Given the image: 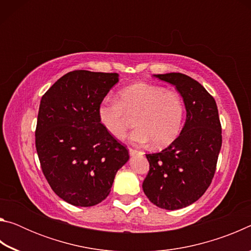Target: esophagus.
I'll return each mask as SVG.
<instances>
[{"instance_id":"obj_1","label":"esophagus","mask_w":251,"mask_h":251,"mask_svg":"<svg viewBox=\"0 0 251 251\" xmlns=\"http://www.w3.org/2000/svg\"><path fill=\"white\" fill-rule=\"evenodd\" d=\"M129 154L133 156V155H137V154H143V151H137V150H134V148H129Z\"/></svg>"}]
</instances>
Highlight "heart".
I'll return each mask as SVG.
<instances>
[{
	"instance_id": "b5f03b06",
	"label": "heart",
	"mask_w": 251,
	"mask_h": 251,
	"mask_svg": "<svg viewBox=\"0 0 251 251\" xmlns=\"http://www.w3.org/2000/svg\"><path fill=\"white\" fill-rule=\"evenodd\" d=\"M136 128L131 142L164 147L180 133L185 106L180 95L163 86L135 83L118 92V100L106 97L99 106V117L108 133L117 139L125 137L130 125L128 116H135Z\"/></svg>"
}]
</instances>
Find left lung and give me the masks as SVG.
I'll list each match as a JSON object with an SVG mask.
<instances>
[{"label": "left lung", "instance_id": "1", "mask_svg": "<svg viewBox=\"0 0 251 251\" xmlns=\"http://www.w3.org/2000/svg\"><path fill=\"white\" fill-rule=\"evenodd\" d=\"M155 76L180 93L187 117L171 145L146 155L150 171L143 190L157 207L175 210L198 201L210 186L222 148V124L214 97L201 83L181 73Z\"/></svg>", "mask_w": 251, "mask_h": 251}]
</instances>
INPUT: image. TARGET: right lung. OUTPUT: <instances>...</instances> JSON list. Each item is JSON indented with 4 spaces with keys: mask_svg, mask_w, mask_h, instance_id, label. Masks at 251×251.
I'll return each instance as SVG.
<instances>
[{
    "mask_svg": "<svg viewBox=\"0 0 251 251\" xmlns=\"http://www.w3.org/2000/svg\"><path fill=\"white\" fill-rule=\"evenodd\" d=\"M117 82V73L77 70L42 96L35 129L41 168L53 192L71 205L103 201L129 158L99 117L100 101Z\"/></svg>",
    "mask_w": 251,
    "mask_h": 251,
    "instance_id": "add662e5",
    "label": "right lung"
}]
</instances>
